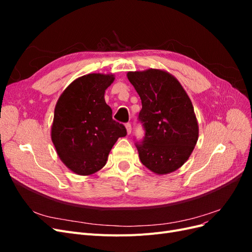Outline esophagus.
<instances>
[{"instance_id": "esophagus-1", "label": "esophagus", "mask_w": 252, "mask_h": 252, "mask_svg": "<svg viewBox=\"0 0 252 252\" xmlns=\"http://www.w3.org/2000/svg\"><path fill=\"white\" fill-rule=\"evenodd\" d=\"M125 127H126V130H127V134H130L131 133V125L129 124V123H127L125 125Z\"/></svg>"}]
</instances>
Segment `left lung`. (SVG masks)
<instances>
[{
  "label": "left lung",
  "instance_id": "left-lung-1",
  "mask_svg": "<svg viewBox=\"0 0 252 252\" xmlns=\"http://www.w3.org/2000/svg\"><path fill=\"white\" fill-rule=\"evenodd\" d=\"M127 78L142 101L139 118L145 129L136 144L144 166L156 174H168L184 165L199 138L191 101L171 73L163 69L129 71Z\"/></svg>",
  "mask_w": 252,
  "mask_h": 252
}]
</instances>
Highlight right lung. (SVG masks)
Wrapping results in <instances>:
<instances>
[{"label": "right lung", "mask_w": 252, "mask_h": 252, "mask_svg": "<svg viewBox=\"0 0 252 252\" xmlns=\"http://www.w3.org/2000/svg\"><path fill=\"white\" fill-rule=\"evenodd\" d=\"M114 74L89 73L71 82L60 95L51 126V141L61 161L79 175L102 169L126 128L112 120L104 94Z\"/></svg>", "instance_id": "1"}]
</instances>
